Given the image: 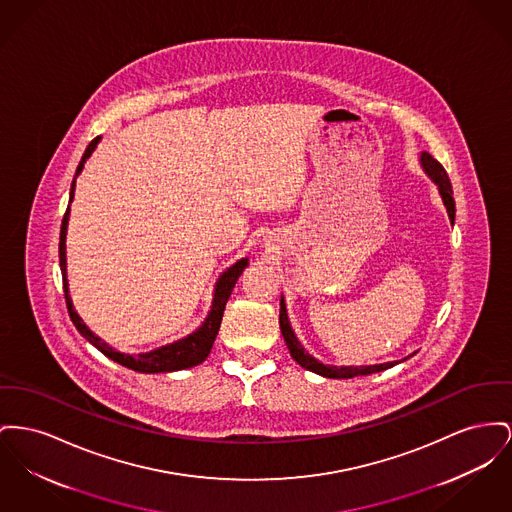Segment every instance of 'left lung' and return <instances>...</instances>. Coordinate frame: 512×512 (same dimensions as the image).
<instances>
[{
    "label": "left lung",
    "mask_w": 512,
    "mask_h": 512,
    "mask_svg": "<svg viewBox=\"0 0 512 512\" xmlns=\"http://www.w3.org/2000/svg\"><path fill=\"white\" fill-rule=\"evenodd\" d=\"M420 164L423 168V172L431 178V181L437 185L439 189V195L443 199V205L447 207L449 212V218H451V224H454V214H456V207H454V199H452V185L445 168L429 154V152L421 151ZM280 331L282 336L286 340V346L290 350V356L294 360L300 363L301 367L321 375V377H329V379H352V377H358V375H371V373H377V371H385V369H391L396 363L400 361H387V363H379V365H327V363H321L319 360H315L303 346H301L296 332L292 331V325H290V319H288V311H286V301L284 296L280 298ZM414 356V354H412ZM410 358V356H408ZM404 358V360H408Z\"/></svg>",
    "instance_id": "8db88e82"
}]
</instances>
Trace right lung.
<instances>
[{
    "instance_id": "right-lung-1",
    "label": "right lung",
    "mask_w": 512,
    "mask_h": 512,
    "mask_svg": "<svg viewBox=\"0 0 512 512\" xmlns=\"http://www.w3.org/2000/svg\"><path fill=\"white\" fill-rule=\"evenodd\" d=\"M102 137H96L92 139L91 145L87 147V151L83 154L79 166H77V172H75V178L71 183V191H69V203L73 201L75 197V180L77 176L83 172L85 168V162L89 160L96 145L100 143ZM67 224H69V207L63 214V220H61V234H60V267L61 276H63V292H65V301H67V309H69V317L73 321V325L77 327V331L81 332L89 342H91L94 348H98L106 358L110 360L118 361L123 367L127 369H133V371H139V373H170V371H180V369H187V367H193V365H199L203 361L207 360V356L211 354L212 344H214V338L218 334L220 329V323H222V315H224V307H226V301L230 298L238 278H240L243 269L249 265V259H240L238 263H234L230 269L222 272L216 280V286H214V294H212V305L207 319L203 321V325L197 329V331L183 336L180 340L172 342V344H166V346H160L156 350L151 352H143V354H121L118 350H114L112 346H108L100 336H96L94 332L83 323V319L79 317V313L75 311L73 307V301L69 296V282H67V259H65V236H67Z\"/></svg>"
}]
</instances>
